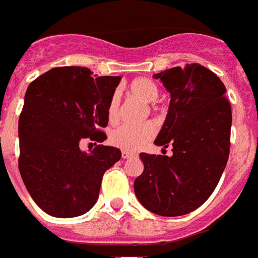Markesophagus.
Segmentation results:
<instances>
[{"label": "esophagus", "mask_w": 258, "mask_h": 258, "mask_svg": "<svg viewBox=\"0 0 258 258\" xmlns=\"http://www.w3.org/2000/svg\"><path fill=\"white\" fill-rule=\"evenodd\" d=\"M121 157H122V158L124 159H127V158H131V157H133V154H132V153H129V152H122L121 153Z\"/></svg>", "instance_id": "34e87169"}]
</instances>
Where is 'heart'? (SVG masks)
<instances>
[{
    "mask_svg": "<svg viewBox=\"0 0 258 258\" xmlns=\"http://www.w3.org/2000/svg\"><path fill=\"white\" fill-rule=\"evenodd\" d=\"M129 89L133 95L138 96L146 103H154L159 96L158 86L149 79L140 78L131 83ZM120 116V96L114 92L108 104V118L110 122L118 120ZM157 126L154 122L142 125L124 124L114 127L109 134L110 144L122 150H137L148 144L154 137Z\"/></svg>",
    "mask_w": 258,
    "mask_h": 258,
    "instance_id": "heart-1",
    "label": "heart"
}]
</instances>
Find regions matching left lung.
<instances>
[{
	"instance_id": "left-lung-1",
	"label": "left lung",
	"mask_w": 258,
	"mask_h": 258,
	"mask_svg": "<svg viewBox=\"0 0 258 258\" xmlns=\"http://www.w3.org/2000/svg\"><path fill=\"white\" fill-rule=\"evenodd\" d=\"M153 78L162 82L171 97L154 144L172 146V155L141 153L144 172L134 180V192L154 214L182 216L207 201L227 166L231 105L223 82L198 63L165 70Z\"/></svg>"
}]
</instances>
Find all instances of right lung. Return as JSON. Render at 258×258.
<instances>
[{
  "mask_svg": "<svg viewBox=\"0 0 258 258\" xmlns=\"http://www.w3.org/2000/svg\"><path fill=\"white\" fill-rule=\"evenodd\" d=\"M120 76H92L86 67H56L30 83L19 116L18 167L27 191L46 214L75 218L99 198L104 172L120 161L106 140L108 104Z\"/></svg>",
  "mask_w": 258,
  "mask_h": 258,
  "instance_id": "1",
  "label": "right lung"
}]
</instances>
